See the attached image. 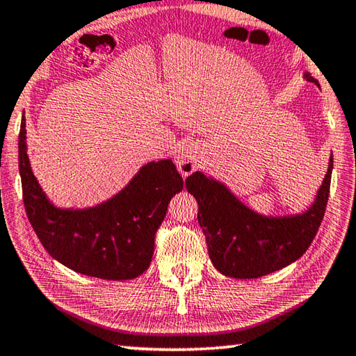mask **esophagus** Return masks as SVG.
<instances>
[{
	"mask_svg": "<svg viewBox=\"0 0 356 356\" xmlns=\"http://www.w3.org/2000/svg\"><path fill=\"white\" fill-rule=\"evenodd\" d=\"M202 148L195 142H186L177 152V167L183 177H189L202 164Z\"/></svg>",
	"mask_w": 356,
	"mask_h": 356,
	"instance_id": "esophagus-1",
	"label": "esophagus"
}]
</instances>
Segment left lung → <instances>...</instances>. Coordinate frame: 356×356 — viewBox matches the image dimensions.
Returning a JSON list of instances; mask_svg holds the SVG:
<instances>
[{
	"label": "left lung",
	"instance_id": "1",
	"mask_svg": "<svg viewBox=\"0 0 356 356\" xmlns=\"http://www.w3.org/2000/svg\"><path fill=\"white\" fill-rule=\"evenodd\" d=\"M303 78L319 86L308 72ZM332 170L333 154L314 202L303 213L291 216L254 213L216 178L203 172L188 177L186 188L198 203V223L216 269L232 278H259L300 258L323 219Z\"/></svg>",
	"mask_w": 356,
	"mask_h": 356
}]
</instances>
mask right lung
<instances>
[{"label": "right lung", "instance_id": "1", "mask_svg": "<svg viewBox=\"0 0 356 356\" xmlns=\"http://www.w3.org/2000/svg\"><path fill=\"white\" fill-rule=\"evenodd\" d=\"M18 168L24 209L45 250L68 269L103 280H133L148 269L156 229L184 184L172 159L152 161L109 200L83 209L54 207L31 168L24 115Z\"/></svg>", "mask_w": 356, "mask_h": 356}]
</instances>
